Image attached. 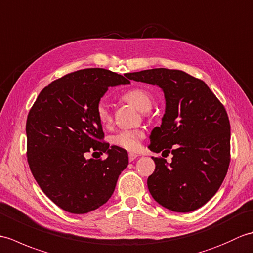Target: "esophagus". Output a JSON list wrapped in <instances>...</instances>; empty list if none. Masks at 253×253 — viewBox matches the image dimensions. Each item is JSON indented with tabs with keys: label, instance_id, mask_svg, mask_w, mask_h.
<instances>
[{
	"label": "esophagus",
	"instance_id": "34e87169",
	"mask_svg": "<svg viewBox=\"0 0 253 253\" xmlns=\"http://www.w3.org/2000/svg\"><path fill=\"white\" fill-rule=\"evenodd\" d=\"M137 158H138V155L135 154V153H129V154H128V159H129L130 162H132V161H135Z\"/></svg>",
	"mask_w": 253,
	"mask_h": 253
}]
</instances>
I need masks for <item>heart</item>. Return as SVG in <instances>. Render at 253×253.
<instances>
[{
	"label": "heart",
	"instance_id": "1",
	"mask_svg": "<svg viewBox=\"0 0 253 253\" xmlns=\"http://www.w3.org/2000/svg\"><path fill=\"white\" fill-rule=\"evenodd\" d=\"M123 100L132 104L140 112H148L153 105V98L149 91L135 88L126 93H124ZM95 114L99 122L103 126L110 125L112 122V113L110 106L104 101H100L95 107ZM144 137V133L140 129H129L122 130L112 137L111 141L115 146L123 148L128 151H137L140 148V142Z\"/></svg>",
	"mask_w": 253,
	"mask_h": 253
}]
</instances>
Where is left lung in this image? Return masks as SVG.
<instances>
[{
	"label": "left lung",
	"instance_id": "8db88e82",
	"mask_svg": "<svg viewBox=\"0 0 253 253\" xmlns=\"http://www.w3.org/2000/svg\"><path fill=\"white\" fill-rule=\"evenodd\" d=\"M126 77L158 85L165 96L162 124L150 135L149 149L173 158L169 164L152 158L150 193L174 212L201 208L221 187L230 162V125L224 105L206 83L182 71L153 68Z\"/></svg>",
	"mask_w": 253,
	"mask_h": 253
}]
</instances>
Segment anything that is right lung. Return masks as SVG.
<instances>
[{"label": "right lung", "mask_w": 253, "mask_h": 253, "mask_svg": "<svg viewBox=\"0 0 253 253\" xmlns=\"http://www.w3.org/2000/svg\"><path fill=\"white\" fill-rule=\"evenodd\" d=\"M130 82L104 68L67 74L41 91L26 123L27 159L38 185L64 211L84 214L103 206L128 165L126 150L110 147L95 107L109 89ZM106 153L105 160L85 153Z\"/></svg>", "instance_id": "right-lung-1"}]
</instances>
